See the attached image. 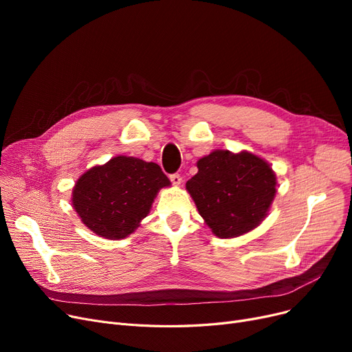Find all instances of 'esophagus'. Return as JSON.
<instances>
[{
  "mask_svg": "<svg viewBox=\"0 0 352 352\" xmlns=\"http://www.w3.org/2000/svg\"><path fill=\"white\" fill-rule=\"evenodd\" d=\"M170 179H171V182L174 184V186H179V184L182 182V177H181L179 174H177V173H175V174H171V175H170Z\"/></svg>",
  "mask_w": 352,
  "mask_h": 352,
  "instance_id": "obj_1",
  "label": "esophagus"
}]
</instances>
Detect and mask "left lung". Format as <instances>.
<instances>
[{
	"label": "left lung",
	"mask_w": 352,
	"mask_h": 352,
	"mask_svg": "<svg viewBox=\"0 0 352 352\" xmlns=\"http://www.w3.org/2000/svg\"><path fill=\"white\" fill-rule=\"evenodd\" d=\"M197 166L187 190L217 236H238L261 223L276 191L275 174L264 160L218 150Z\"/></svg>",
	"instance_id": "obj_1"
}]
</instances>
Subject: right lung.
Wrapping results in <instances>:
<instances>
[{"instance_id": "add662e5", "label": "right lung", "mask_w": 352, "mask_h": 352, "mask_svg": "<svg viewBox=\"0 0 352 352\" xmlns=\"http://www.w3.org/2000/svg\"><path fill=\"white\" fill-rule=\"evenodd\" d=\"M168 186V177L155 162L120 155L80 177L72 206L91 231L120 239L134 232L158 190Z\"/></svg>"}]
</instances>
